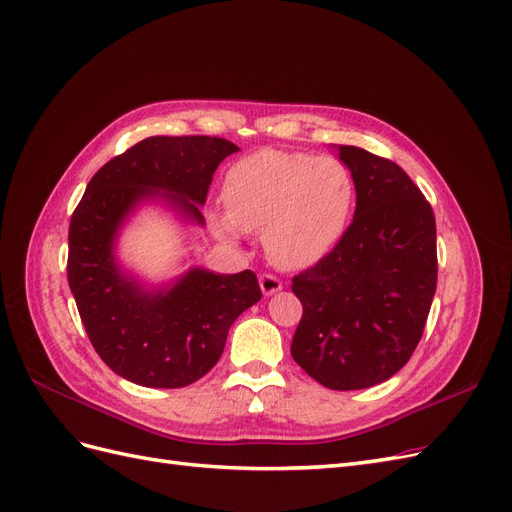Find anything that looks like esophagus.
Here are the masks:
<instances>
[{"instance_id":"esophagus-1","label":"esophagus","mask_w":512,"mask_h":512,"mask_svg":"<svg viewBox=\"0 0 512 512\" xmlns=\"http://www.w3.org/2000/svg\"><path fill=\"white\" fill-rule=\"evenodd\" d=\"M260 290H262V294H265V297H269V294L280 292L282 290L280 277H275L273 273H262L260 275Z\"/></svg>"}]
</instances>
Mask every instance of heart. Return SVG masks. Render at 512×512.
I'll return each mask as SVG.
<instances>
[{
    "mask_svg": "<svg viewBox=\"0 0 512 512\" xmlns=\"http://www.w3.org/2000/svg\"><path fill=\"white\" fill-rule=\"evenodd\" d=\"M228 215H215L226 239L262 230L267 256L277 267L301 269L327 256L348 228L354 181L331 156L262 149L228 170Z\"/></svg>",
    "mask_w": 512,
    "mask_h": 512,
    "instance_id": "1",
    "label": "heart"
}]
</instances>
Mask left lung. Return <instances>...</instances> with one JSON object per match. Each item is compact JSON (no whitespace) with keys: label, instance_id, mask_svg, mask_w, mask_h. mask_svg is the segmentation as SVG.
<instances>
[{"label":"left lung","instance_id":"1","mask_svg":"<svg viewBox=\"0 0 512 512\" xmlns=\"http://www.w3.org/2000/svg\"><path fill=\"white\" fill-rule=\"evenodd\" d=\"M352 173L354 220L333 250L292 277L303 316L292 359L333 391L395 376L421 342L438 284L436 218L395 162L339 145Z\"/></svg>","mask_w":512,"mask_h":512}]
</instances>
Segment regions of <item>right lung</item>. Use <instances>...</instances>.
Listing matches in <instances>:
<instances>
[{"mask_svg":"<svg viewBox=\"0 0 512 512\" xmlns=\"http://www.w3.org/2000/svg\"><path fill=\"white\" fill-rule=\"evenodd\" d=\"M239 151L218 136H151L91 177L68 232V284L91 346L115 374L149 389H181L220 361L230 324L260 301L256 275L190 269L173 286L145 290L115 260L134 207L162 198L205 224L209 185Z\"/></svg>","mask_w":512,"mask_h":512,"instance_id":"1","label":"right lung"}]
</instances>
